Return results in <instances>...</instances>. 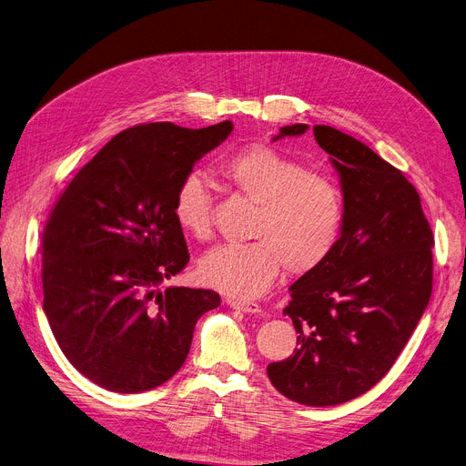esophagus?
<instances>
[{
    "instance_id": "1",
    "label": "esophagus",
    "mask_w": 466,
    "mask_h": 466,
    "mask_svg": "<svg viewBox=\"0 0 466 466\" xmlns=\"http://www.w3.org/2000/svg\"><path fill=\"white\" fill-rule=\"evenodd\" d=\"M227 304L234 309H241L246 313H260V306L257 302H249V300H236V299H228Z\"/></svg>"
}]
</instances>
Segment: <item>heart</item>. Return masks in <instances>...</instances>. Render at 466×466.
<instances>
[{
    "mask_svg": "<svg viewBox=\"0 0 466 466\" xmlns=\"http://www.w3.org/2000/svg\"><path fill=\"white\" fill-rule=\"evenodd\" d=\"M228 187L258 206L249 243H227L200 262L202 279L234 299H257L270 289L285 266L308 274L334 251L344 227V196L327 176L308 171L299 160L270 145H248L218 162ZM211 190L192 171L174 194L179 228L198 241L213 234Z\"/></svg>",
    "mask_w": 466,
    "mask_h": 466,
    "instance_id": "1",
    "label": "heart"
}]
</instances>
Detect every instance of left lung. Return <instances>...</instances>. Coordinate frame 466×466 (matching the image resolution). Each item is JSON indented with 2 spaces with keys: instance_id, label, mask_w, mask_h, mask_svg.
<instances>
[{
  "instance_id": "1",
  "label": "left lung",
  "mask_w": 466,
  "mask_h": 466,
  "mask_svg": "<svg viewBox=\"0 0 466 466\" xmlns=\"http://www.w3.org/2000/svg\"><path fill=\"white\" fill-rule=\"evenodd\" d=\"M306 130L283 127L274 139ZM313 136L339 174L344 227L330 257L290 285L283 313L299 332L295 355L266 372L290 400L334 406L372 389L418 327L432 292L434 238L400 169L332 127L317 125Z\"/></svg>"
}]
</instances>
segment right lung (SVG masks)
I'll return each mask as SVG.
<instances>
[{
  "instance_id": "right-lung-1",
  "label": "right lung",
  "mask_w": 466,
  "mask_h": 466,
  "mask_svg": "<svg viewBox=\"0 0 466 466\" xmlns=\"http://www.w3.org/2000/svg\"><path fill=\"white\" fill-rule=\"evenodd\" d=\"M232 122H149L116 134L66 187L41 234L43 311L76 369L113 393L162 385L187 359L209 289L167 287L190 255L174 194Z\"/></svg>"
}]
</instances>
